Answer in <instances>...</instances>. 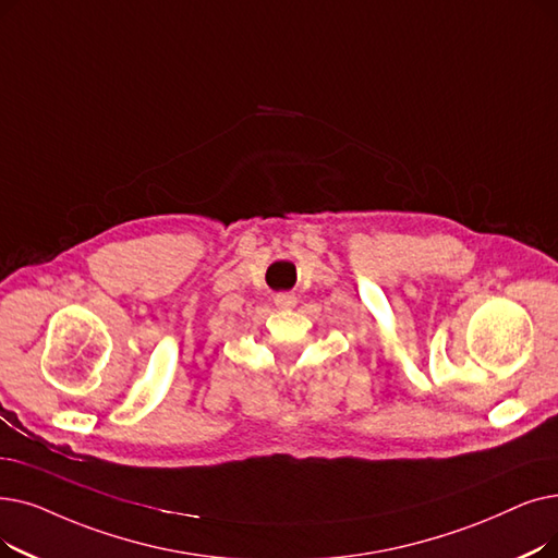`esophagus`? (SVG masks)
Returning <instances> with one entry per match:
<instances>
[{
  "label": "esophagus",
  "mask_w": 558,
  "mask_h": 558,
  "mask_svg": "<svg viewBox=\"0 0 558 558\" xmlns=\"http://www.w3.org/2000/svg\"><path fill=\"white\" fill-rule=\"evenodd\" d=\"M276 305H278L280 310L294 307V305H296V296H294V294H289V292H282V294H278V296H276Z\"/></svg>",
  "instance_id": "esophagus-1"
}]
</instances>
